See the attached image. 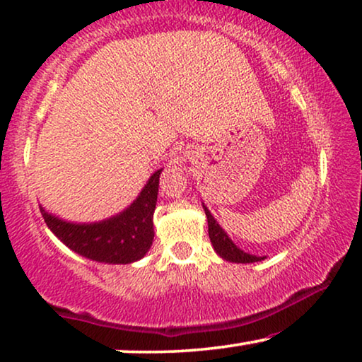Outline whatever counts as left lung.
<instances>
[{"label":"left lung","instance_id":"left-lung-1","mask_svg":"<svg viewBox=\"0 0 362 362\" xmlns=\"http://www.w3.org/2000/svg\"><path fill=\"white\" fill-rule=\"evenodd\" d=\"M202 207H204L207 226H209L211 244L214 247L217 255L222 257V259L227 262H234V264H254V262H260L265 259V257L249 254V252H244L240 247H237L234 242H232L230 237L227 235V232L219 226V222L214 219L211 211L204 206V202H202Z\"/></svg>","mask_w":362,"mask_h":362}]
</instances>
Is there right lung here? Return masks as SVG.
Wrapping results in <instances>:
<instances>
[{"label":"right lung","instance_id":"right-lung-1","mask_svg":"<svg viewBox=\"0 0 362 362\" xmlns=\"http://www.w3.org/2000/svg\"><path fill=\"white\" fill-rule=\"evenodd\" d=\"M161 170L146 181L127 209L98 222H69L39 206L52 234L76 254L100 264H133L143 259L153 244V212L156 207Z\"/></svg>","mask_w":362,"mask_h":362}]
</instances>
